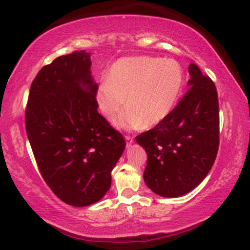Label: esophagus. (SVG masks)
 Returning <instances> with one entry per match:
<instances>
[{
  "instance_id": "esophagus-1",
  "label": "esophagus",
  "mask_w": 250,
  "mask_h": 250,
  "mask_svg": "<svg viewBox=\"0 0 250 250\" xmlns=\"http://www.w3.org/2000/svg\"><path fill=\"white\" fill-rule=\"evenodd\" d=\"M125 140H126V145H127V146H131L132 143H133V136L126 135L125 136Z\"/></svg>"
}]
</instances>
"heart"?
<instances>
[{"label": "heart", "instance_id": "heart-1", "mask_svg": "<svg viewBox=\"0 0 250 250\" xmlns=\"http://www.w3.org/2000/svg\"><path fill=\"white\" fill-rule=\"evenodd\" d=\"M183 83V70L175 60L127 57L112 64L108 78L99 84L95 97L101 114L109 119L127 104L128 107L115 119L118 127H152L172 112Z\"/></svg>", "mask_w": 250, "mask_h": 250}]
</instances>
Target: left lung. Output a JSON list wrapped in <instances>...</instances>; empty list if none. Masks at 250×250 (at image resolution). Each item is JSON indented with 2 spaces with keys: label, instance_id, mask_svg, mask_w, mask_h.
<instances>
[{
  "label": "left lung",
  "instance_id": "8db88e82",
  "mask_svg": "<svg viewBox=\"0 0 250 250\" xmlns=\"http://www.w3.org/2000/svg\"><path fill=\"white\" fill-rule=\"evenodd\" d=\"M189 91L168 117L136 136L148 162L143 179L158 196H183L199 186L216 158L220 111L214 82L196 63L189 66Z\"/></svg>",
  "mask_w": 250,
  "mask_h": 250
}]
</instances>
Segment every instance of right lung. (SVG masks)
Returning <instances> with one entry per match:
<instances>
[{
  "label": "right lung",
  "mask_w": 250,
  "mask_h": 250,
  "mask_svg": "<svg viewBox=\"0 0 250 250\" xmlns=\"http://www.w3.org/2000/svg\"><path fill=\"white\" fill-rule=\"evenodd\" d=\"M84 50L44 66L30 86L26 132L50 189L68 205L98 203L126 142L98 112V85Z\"/></svg>",
  "instance_id": "add662e5"
}]
</instances>
